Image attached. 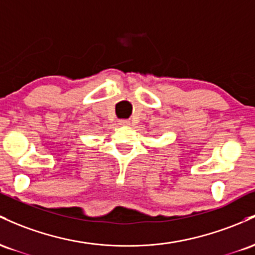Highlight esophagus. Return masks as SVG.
I'll list each match as a JSON object with an SVG mask.
<instances>
[{"mask_svg": "<svg viewBox=\"0 0 255 255\" xmlns=\"http://www.w3.org/2000/svg\"><path fill=\"white\" fill-rule=\"evenodd\" d=\"M119 124L120 125H128V124H130V120H128V119H120Z\"/></svg>", "mask_w": 255, "mask_h": 255, "instance_id": "34e87169", "label": "esophagus"}]
</instances>
